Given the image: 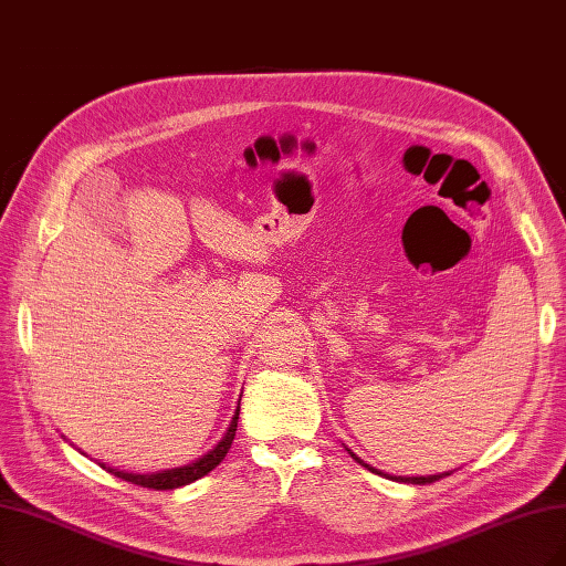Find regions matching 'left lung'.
<instances>
[{
  "label": "left lung",
  "mask_w": 566,
  "mask_h": 566,
  "mask_svg": "<svg viewBox=\"0 0 566 566\" xmlns=\"http://www.w3.org/2000/svg\"><path fill=\"white\" fill-rule=\"evenodd\" d=\"M345 450L349 452V457L354 459V462H359L361 467H366L368 471H373V473H378V475H385V478H389V480H399V483H410V485H427V483H433V480H441V478H446V475H450L452 471H443V473H436V475H389V473H385V471H378L375 467H370V464H366L361 457H357L354 454L347 446H345Z\"/></svg>",
  "instance_id": "1"
}]
</instances>
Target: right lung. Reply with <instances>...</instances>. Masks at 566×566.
<instances>
[{
  "instance_id": "1",
  "label": "right lung",
  "mask_w": 566,
  "mask_h": 566,
  "mask_svg": "<svg viewBox=\"0 0 566 566\" xmlns=\"http://www.w3.org/2000/svg\"><path fill=\"white\" fill-rule=\"evenodd\" d=\"M242 399V394H240ZM238 420H240V401L235 408V415L230 417V424L226 427V433L221 436V441L212 448L207 450L202 457H198L196 462L191 464H184V467H175V469H165V471H154V473H128V471H118L114 467H107L97 462L102 469H107L112 475L120 478V480H128L133 485H142V488H149V490H175L188 483H196L198 478L207 475L212 469H217L221 464V459L226 457V452L230 450V443H233L235 431H238Z\"/></svg>"
}]
</instances>
